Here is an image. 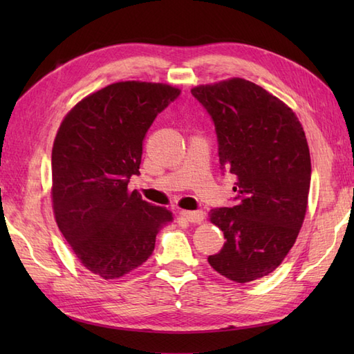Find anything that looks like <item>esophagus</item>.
Listing matches in <instances>:
<instances>
[{
	"label": "esophagus",
	"instance_id": "34e87169",
	"mask_svg": "<svg viewBox=\"0 0 354 354\" xmlns=\"http://www.w3.org/2000/svg\"><path fill=\"white\" fill-rule=\"evenodd\" d=\"M181 216L184 219H187L192 223H201L205 219V213L204 212H181Z\"/></svg>",
	"mask_w": 354,
	"mask_h": 354
}]
</instances>
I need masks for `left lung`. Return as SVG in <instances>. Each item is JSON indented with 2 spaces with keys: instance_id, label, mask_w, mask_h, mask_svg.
<instances>
[{
  "instance_id": "1",
  "label": "left lung",
  "mask_w": 354,
  "mask_h": 354,
  "mask_svg": "<svg viewBox=\"0 0 354 354\" xmlns=\"http://www.w3.org/2000/svg\"><path fill=\"white\" fill-rule=\"evenodd\" d=\"M192 94L214 123L221 170L237 178L236 204L209 212L227 242L208 263L232 281L257 280L280 266L304 221L312 175L304 131L290 108L250 80Z\"/></svg>"
}]
</instances>
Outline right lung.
Instances as JSON below:
<instances>
[{"label":"right lung","mask_w":354,"mask_h":354,"mask_svg":"<svg viewBox=\"0 0 354 354\" xmlns=\"http://www.w3.org/2000/svg\"><path fill=\"white\" fill-rule=\"evenodd\" d=\"M179 94L162 84L118 82L85 97L59 127L51 153L57 227L82 265L104 280L142 265L173 221L127 184L140 175L149 127Z\"/></svg>","instance_id":"right-lung-1"}]
</instances>
